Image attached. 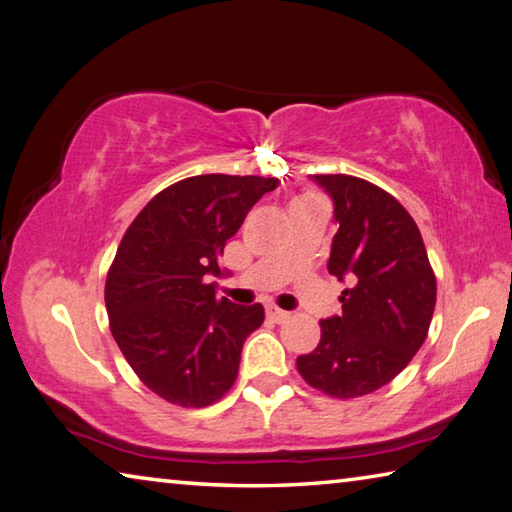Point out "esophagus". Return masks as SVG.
<instances>
[{"label": "esophagus", "instance_id": "1", "mask_svg": "<svg viewBox=\"0 0 512 512\" xmlns=\"http://www.w3.org/2000/svg\"><path fill=\"white\" fill-rule=\"evenodd\" d=\"M267 317L274 319L276 324H281V321H288L290 319V312L276 308V306H267Z\"/></svg>", "mask_w": 512, "mask_h": 512}]
</instances>
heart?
<instances>
[{"mask_svg": "<svg viewBox=\"0 0 512 512\" xmlns=\"http://www.w3.org/2000/svg\"><path fill=\"white\" fill-rule=\"evenodd\" d=\"M310 197H317V195H312V193H306V195H301V197H297V200H294V202H301V200H310Z\"/></svg>", "mask_w": 512, "mask_h": 512, "instance_id": "heart-1", "label": "heart"}]
</instances>
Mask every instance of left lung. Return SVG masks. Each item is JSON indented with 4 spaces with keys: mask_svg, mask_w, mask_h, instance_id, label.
<instances>
[{
    "mask_svg": "<svg viewBox=\"0 0 512 512\" xmlns=\"http://www.w3.org/2000/svg\"><path fill=\"white\" fill-rule=\"evenodd\" d=\"M333 197L328 272L351 288L342 315L321 319V339L297 369L333 398H360L389 384L423 346L436 306V276L416 222L396 197L353 175H312Z\"/></svg>",
    "mask_w": 512,
    "mask_h": 512,
    "instance_id": "obj_1",
    "label": "left lung"
}]
</instances>
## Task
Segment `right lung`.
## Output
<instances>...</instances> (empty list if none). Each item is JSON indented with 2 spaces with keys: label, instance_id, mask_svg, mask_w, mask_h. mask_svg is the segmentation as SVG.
<instances>
[{
  "label": "right lung",
  "instance_id": "add662e5",
  "mask_svg": "<svg viewBox=\"0 0 512 512\" xmlns=\"http://www.w3.org/2000/svg\"><path fill=\"white\" fill-rule=\"evenodd\" d=\"M276 177L195 175L164 188L125 231L105 281L112 335L150 391L179 407H206L236 382L261 303L215 297L220 256Z\"/></svg>",
  "mask_w": 512,
  "mask_h": 512
}]
</instances>
